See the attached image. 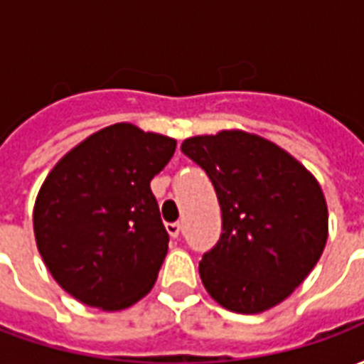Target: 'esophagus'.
Listing matches in <instances>:
<instances>
[{"mask_svg":"<svg viewBox=\"0 0 364 364\" xmlns=\"http://www.w3.org/2000/svg\"><path fill=\"white\" fill-rule=\"evenodd\" d=\"M166 230H167V234H169V236L177 237L179 234H181L183 226L179 224V222H171V224H166Z\"/></svg>","mask_w":364,"mask_h":364,"instance_id":"esophagus-1","label":"esophagus"}]
</instances>
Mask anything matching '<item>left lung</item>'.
Masks as SVG:
<instances>
[{
    "instance_id": "obj_1",
    "label": "left lung",
    "mask_w": 364,
    "mask_h": 364,
    "mask_svg": "<svg viewBox=\"0 0 364 364\" xmlns=\"http://www.w3.org/2000/svg\"><path fill=\"white\" fill-rule=\"evenodd\" d=\"M181 151L206 171L222 213L220 240L198 263L206 292L237 314L281 304L328 242L318 179L281 146L236 128L187 138Z\"/></svg>"
}]
</instances>
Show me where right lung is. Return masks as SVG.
I'll use <instances>...</instances> for the list:
<instances>
[{"instance_id": "add662e5", "label": "right lung", "mask_w": 364, "mask_h": 364, "mask_svg": "<svg viewBox=\"0 0 364 364\" xmlns=\"http://www.w3.org/2000/svg\"><path fill=\"white\" fill-rule=\"evenodd\" d=\"M173 138L117 122L87 136L46 175L33 210L38 253L68 294L105 312L154 287L167 236L150 181Z\"/></svg>"}]
</instances>
